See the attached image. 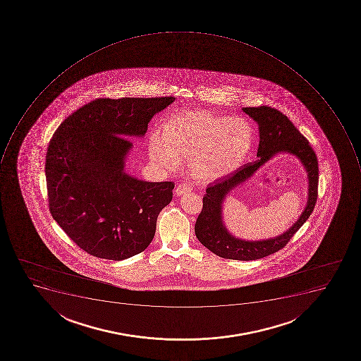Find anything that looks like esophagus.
<instances>
[{"label":"esophagus","mask_w":361,"mask_h":361,"mask_svg":"<svg viewBox=\"0 0 361 361\" xmlns=\"http://www.w3.org/2000/svg\"><path fill=\"white\" fill-rule=\"evenodd\" d=\"M190 190H192V186L190 184H179L176 188H175V195L176 196H182L184 194L190 193Z\"/></svg>","instance_id":"1"}]
</instances>
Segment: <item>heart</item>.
Wrapping results in <instances>:
<instances>
[{
	"label": "heart",
	"mask_w": 361,
	"mask_h": 361,
	"mask_svg": "<svg viewBox=\"0 0 361 361\" xmlns=\"http://www.w3.org/2000/svg\"><path fill=\"white\" fill-rule=\"evenodd\" d=\"M254 128L244 117H224L205 111L173 114L162 123L149 145L154 165L175 171L188 160L190 173L200 182L228 176L247 159L253 149Z\"/></svg>",
	"instance_id": "obj_1"
}]
</instances>
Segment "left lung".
<instances>
[{
  "mask_svg": "<svg viewBox=\"0 0 361 361\" xmlns=\"http://www.w3.org/2000/svg\"><path fill=\"white\" fill-rule=\"evenodd\" d=\"M259 124V159L248 162L228 176L209 184L203 196V207L195 224V235L203 246L224 259L253 261L276 253L310 218L318 188V161L306 137L276 108L245 107L242 109ZM279 153L293 154L301 160L309 178L307 204L299 220L281 235L262 241H245L233 236L223 221V203L226 196L239 184L247 181L256 171Z\"/></svg>",
  "mask_w": 361,
  "mask_h": 361,
  "instance_id": "left-lung-1",
  "label": "left lung"
}]
</instances>
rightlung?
I'll return each instance as SVG.
<instances>
[{
    "label": "right lung",
    "mask_w": 361,
    "mask_h": 361,
    "mask_svg": "<svg viewBox=\"0 0 361 361\" xmlns=\"http://www.w3.org/2000/svg\"><path fill=\"white\" fill-rule=\"evenodd\" d=\"M173 97L100 98L63 121L49 141L45 173L49 211L66 235L90 255L122 261L148 247L173 182L128 175L126 161L154 114Z\"/></svg>",
    "instance_id": "right-lung-1"
}]
</instances>
